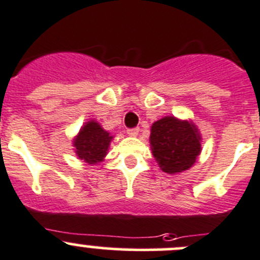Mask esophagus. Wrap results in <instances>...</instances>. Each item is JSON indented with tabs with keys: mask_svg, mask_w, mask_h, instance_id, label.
Instances as JSON below:
<instances>
[{
	"mask_svg": "<svg viewBox=\"0 0 260 260\" xmlns=\"http://www.w3.org/2000/svg\"><path fill=\"white\" fill-rule=\"evenodd\" d=\"M138 132H140V128H129L127 131L128 136H131V137H136L138 135Z\"/></svg>",
	"mask_w": 260,
	"mask_h": 260,
	"instance_id": "1",
	"label": "esophagus"
}]
</instances>
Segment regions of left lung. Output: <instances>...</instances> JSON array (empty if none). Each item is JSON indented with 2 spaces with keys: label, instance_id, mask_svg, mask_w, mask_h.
Instances as JSON below:
<instances>
[{
  "label": "left lung",
  "instance_id": "left-lung-1",
  "mask_svg": "<svg viewBox=\"0 0 260 260\" xmlns=\"http://www.w3.org/2000/svg\"><path fill=\"white\" fill-rule=\"evenodd\" d=\"M149 143L159 169L170 175L190 169L201 152V136L196 125L170 115L152 124Z\"/></svg>",
  "mask_w": 260,
  "mask_h": 260
}]
</instances>
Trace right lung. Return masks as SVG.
I'll return each mask as SVG.
<instances>
[{
  "label": "right lung",
  "instance_id": "obj_1",
  "mask_svg": "<svg viewBox=\"0 0 260 260\" xmlns=\"http://www.w3.org/2000/svg\"><path fill=\"white\" fill-rule=\"evenodd\" d=\"M113 136L104 131L96 120L84 123L79 133L73 141L75 153L89 165H96L104 159Z\"/></svg>",
  "mask_w": 260,
  "mask_h": 260
}]
</instances>
